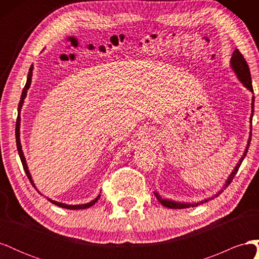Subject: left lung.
Segmentation results:
<instances>
[{"label":"left lung","instance_id":"left-lung-1","mask_svg":"<svg viewBox=\"0 0 259 259\" xmlns=\"http://www.w3.org/2000/svg\"><path fill=\"white\" fill-rule=\"evenodd\" d=\"M230 65H231V68H232V70L234 71V73L237 74L238 79L241 81V83L244 85L248 91H250V92L253 93L254 91H253V86H252V77H250V72H249L248 65H247L246 60L244 59V57L242 56V54L237 49L232 54V57H231V60H230ZM254 100H255V97L253 96L252 97V114H250V117H249V120H250V122H249L250 123V132H249V138L247 140V145L245 147V151H244V153H243L242 158L238 162L236 167H234V169L232 170V173L229 175L228 179L226 180V184L224 186V189H226V187H228L231 184L233 177L236 176L237 171L239 170L240 165L242 164L243 160H244L245 155L247 153L248 147H249V144H250V139H252V119H253V115H254ZM223 191L224 190L221 189V191H218L215 194V197H218V195L221 194ZM154 195H155L156 199H158V201L161 203L163 206L168 207V208H187V207H191V206L193 207V206H198L199 204H201V203H204V202H207L208 200H210V198H209V199H206L204 201H201L199 203H193V204H192V203H180V202H176V201L163 199V198H161V195L158 192H154ZM213 199H214V197H213Z\"/></svg>","mask_w":259,"mask_h":259}]
</instances>
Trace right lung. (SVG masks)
<instances>
[{"mask_svg":"<svg viewBox=\"0 0 259 259\" xmlns=\"http://www.w3.org/2000/svg\"><path fill=\"white\" fill-rule=\"evenodd\" d=\"M32 71H33V66L31 65L30 69H29V72H28V77H27V83L25 85V88H23L22 90V93H21V97H20V101H19V105H18V117H17V122H16V145H17V150H18V153H19V156H20V160H21V163H22V166H23V169H25L26 174L30 180V183L32 184V186L36 189V187L33 183L32 180V177H31L30 175V171L28 169V166H27V163H26V158L25 155H23V152H22V149H21V144H20V132H19V128H20V111H21V107L23 105V100H25L26 96H27V92L30 88L31 85V79H32ZM37 190V189H36ZM38 191V190H37ZM100 198V194H98V197L96 199H94L93 201L89 202V203H85V204H79V205H69V204H65V203H60V202H57V201H54V200H51L49 199L50 202H52L53 204L57 205L59 207H62V208H67V209H85V208H89L91 206H93L95 203L99 200Z\"/></svg>","mask_w":259,"mask_h":259,"instance_id":"right-lung-1","label":"right lung"}]
</instances>
